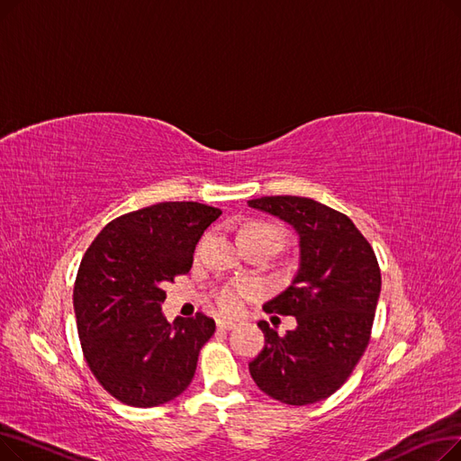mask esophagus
I'll use <instances>...</instances> for the list:
<instances>
[{
  "instance_id": "34e87169",
  "label": "esophagus",
  "mask_w": 461,
  "mask_h": 461,
  "mask_svg": "<svg viewBox=\"0 0 461 461\" xmlns=\"http://www.w3.org/2000/svg\"><path fill=\"white\" fill-rule=\"evenodd\" d=\"M216 327L222 329V330H231V329L237 327V323H235V321H230V320H218V321H216Z\"/></svg>"
}]
</instances>
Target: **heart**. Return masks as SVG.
<instances>
[{"label":"heart","instance_id":"1","mask_svg":"<svg viewBox=\"0 0 461 461\" xmlns=\"http://www.w3.org/2000/svg\"><path fill=\"white\" fill-rule=\"evenodd\" d=\"M254 237H269L278 243V230L267 222H252L240 230V240ZM259 294V287L254 282H235L218 289L214 295V304L222 313L233 316L245 308V303Z\"/></svg>","mask_w":461,"mask_h":461}]
</instances>
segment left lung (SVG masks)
I'll list each match as a JSON object with an SVG mask.
<instances>
[{"mask_svg":"<svg viewBox=\"0 0 461 461\" xmlns=\"http://www.w3.org/2000/svg\"><path fill=\"white\" fill-rule=\"evenodd\" d=\"M249 205L292 224L301 247L292 285L263 306L294 316L297 329L278 336L259 321L265 348L249 365L250 375L282 403H316L340 389L370 344L381 292L375 252L349 216L320 202L265 196Z\"/></svg>","mask_w":461,"mask_h":461,"instance_id":"obj_1","label":"left lung"}]
</instances>
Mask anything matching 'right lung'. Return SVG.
<instances>
[{
  "label": "right lung",
  "instance_id": "obj_1",
  "mask_svg": "<svg viewBox=\"0 0 461 461\" xmlns=\"http://www.w3.org/2000/svg\"><path fill=\"white\" fill-rule=\"evenodd\" d=\"M222 214L198 202H164L117 216L86 250L72 292L84 358L121 403L157 407L196 374L214 321L167 323L164 285L192 267L194 249Z\"/></svg>",
  "mask_w": 461,
  "mask_h": 461
}]
</instances>
